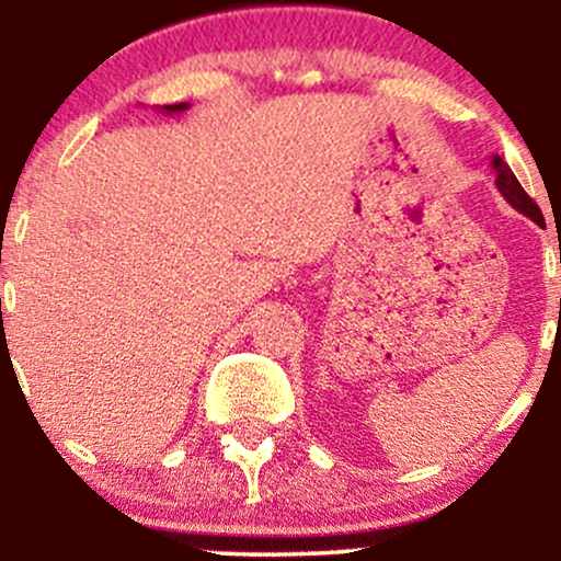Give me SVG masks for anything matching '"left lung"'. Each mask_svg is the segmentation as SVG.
<instances>
[{
	"label": "left lung",
	"mask_w": 561,
	"mask_h": 561,
	"mask_svg": "<svg viewBox=\"0 0 561 561\" xmlns=\"http://www.w3.org/2000/svg\"><path fill=\"white\" fill-rule=\"evenodd\" d=\"M491 165L495 171V186H499V192L504 195V199L512 208H517L519 214L533 218L536 224H543V214H540V208L536 203H533L530 195L523 190V184L517 182V176H514L512 169L506 165V160L501 156H493L491 158Z\"/></svg>",
	"instance_id": "obj_1"
}]
</instances>
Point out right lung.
<instances>
[{"mask_svg": "<svg viewBox=\"0 0 561 561\" xmlns=\"http://www.w3.org/2000/svg\"><path fill=\"white\" fill-rule=\"evenodd\" d=\"M190 102H179V105H163V113H184Z\"/></svg>", "mask_w": 561, "mask_h": 561, "instance_id": "1", "label": "right lung"}]
</instances>
